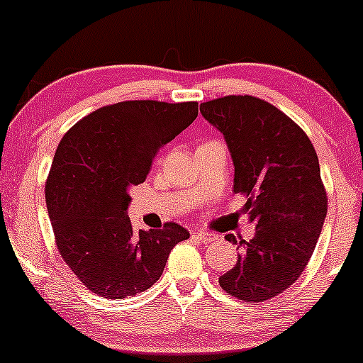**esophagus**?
<instances>
[{"label": "esophagus", "mask_w": 363, "mask_h": 363, "mask_svg": "<svg viewBox=\"0 0 363 363\" xmlns=\"http://www.w3.org/2000/svg\"><path fill=\"white\" fill-rule=\"evenodd\" d=\"M193 237L196 240H199V242H211V240H215V235L210 234V232H203V230H194L193 232Z\"/></svg>", "instance_id": "34e87169"}]
</instances>
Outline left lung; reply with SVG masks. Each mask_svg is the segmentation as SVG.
<instances>
[{
  "label": "left lung",
  "instance_id": "left-lung-1",
  "mask_svg": "<svg viewBox=\"0 0 363 363\" xmlns=\"http://www.w3.org/2000/svg\"><path fill=\"white\" fill-rule=\"evenodd\" d=\"M223 135L234 162V193L256 234L239 244L235 266L218 278L240 301L261 302L285 291L301 277L323 230L328 198L318 153L289 116L251 95H228L199 106Z\"/></svg>",
  "mask_w": 363,
  "mask_h": 363
}]
</instances>
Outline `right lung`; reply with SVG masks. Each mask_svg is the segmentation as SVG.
<instances>
[{
  "instance_id": "obj_1",
  "label": "right lung",
  "mask_w": 363,
  "mask_h": 363,
  "mask_svg": "<svg viewBox=\"0 0 363 363\" xmlns=\"http://www.w3.org/2000/svg\"><path fill=\"white\" fill-rule=\"evenodd\" d=\"M198 118V104L128 101L102 107L62 136L45 182V205L62 259L94 294L124 298L162 277L179 223L136 234L129 189L148 176L162 145Z\"/></svg>"
}]
</instances>
